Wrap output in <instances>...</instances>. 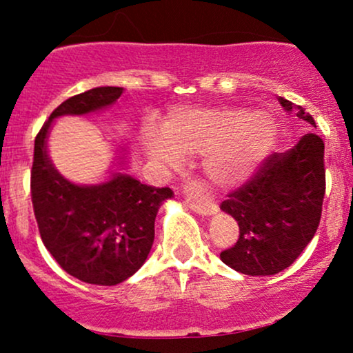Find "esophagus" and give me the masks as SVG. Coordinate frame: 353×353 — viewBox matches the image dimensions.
<instances>
[{
    "mask_svg": "<svg viewBox=\"0 0 353 353\" xmlns=\"http://www.w3.org/2000/svg\"><path fill=\"white\" fill-rule=\"evenodd\" d=\"M185 204L192 210H196L197 214H202V216H212V214L217 212L216 202L202 192L190 194V196L185 197Z\"/></svg>",
    "mask_w": 353,
    "mask_h": 353,
    "instance_id": "1",
    "label": "esophagus"
}]
</instances>
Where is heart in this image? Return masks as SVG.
<instances>
[{"label":"heart","mask_w":353,"mask_h":353,"mask_svg":"<svg viewBox=\"0 0 353 353\" xmlns=\"http://www.w3.org/2000/svg\"><path fill=\"white\" fill-rule=\"evenodd\" d=\"M277 123L267 112L247 108H177L163 132L145 129L149 157L177 165L182 156H204V172L219 188H236L254 176L277 145Z\"/></svg>","instance_id":"1"}]
</instances>
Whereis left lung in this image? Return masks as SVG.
I'll use <instances>...</instances> for the list:
<instances>
[{"instance_id": "8db88e82", "label": "left lung", "mask_w": 353, "mask_h": 353, "mask_svg": "<svg viewBox=\"0 0 353 353\" xmlns=\"http://www.w3.org/2000/svg\"><path fill=\"white\" fill-rule=\"evenodd\" d=\"M287 112L315 125L301 106L279 98ZM325 194L323 141L309 132L292 149L270 154L221 209L239 224L236 245L221 252L225 265L245 275H274L294 264L315 236Z\"/></svg>"}]
</instances>
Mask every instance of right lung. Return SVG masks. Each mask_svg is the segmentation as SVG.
<instances>
[{"mask_svg":"<svg viewBox=\"0 0 353 353\" xmlns=\"http://www.w3.org/2000/svg\"><path fill=\"white\" fill-rule=\"evenodd\" d=\"M123 91L101 86L72 96L51 112L34 139L31 199L43 244L63 270L96 285H116L141 269L151 252L157 210L174 192L123 172H111L101 184H74L52 165L48 136L58 117L103 111ZM119 159L123 168L124 156Z\"/></svg>","mask_w":353,"mask_h":353,"instance_id":"1","label":"right lung"}]
</instances>
